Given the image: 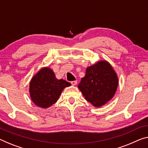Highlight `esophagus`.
<instances>
[{
    "label": "esophagus",
    "mask_w": 148,
    "mask_h": 148,
    "mask_svg": "<svg viewBox=\"0 0 148 148\" xmlns=\"http://www.w3.org/2000/svg\"><path fill=\"white\" fill-rule=\"evenodd\" d=\"M71 85H77V81H71Z\"/></svg>",
    "instance_id": "esophagus-1"
}]
</instances>
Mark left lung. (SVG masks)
I'll list each match as a JSON object with an SVG mask.
<instances>
[{
    "instance_id": "left-lung-1",
    "label": "left lung",
    "mask_w": 148,
    "mask_h": 148,
    "mask_svg": "<svg viewBox=\"0 0 148 148\" xmlns=\"http://www.w3.org/2000/svg\"><path fill=\"white\" fill-rule=\"evenodd\" d=\"M118 85L117 74L108 61L103 60L87 68L78 88L87 101L101 107L114 97Z\"/></svg>"
}]
</instances>
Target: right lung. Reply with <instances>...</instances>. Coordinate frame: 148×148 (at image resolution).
Returning <instances> with one entry per match:
<instances>
[{"label":"right lung","mask_w":148,"mask_h":148,"mask_svg":"<svg viewBox=\"0 0 148 148\" xmlns=\"http://www.w3.org/2000/svg\"><path fill=\"white\" fill-rule=\"evenodd\" d=\"M70 85L69 82L57 79L53 70L45 67L32 78L29 92L32 101L36 106L47 108L56 103L63 90Z\"/></svg>","instance_id":"obj_1"}]
</instances>
